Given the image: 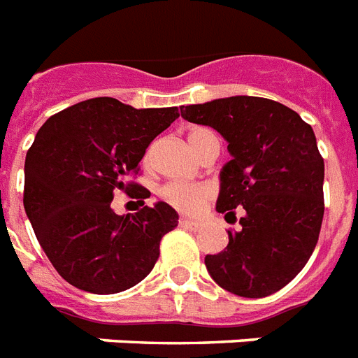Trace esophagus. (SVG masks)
<instances>
[{
	"label": "esophagus",
	"instance_id": "esophagus-1",
	"mask_svg": "<svg viewBox=\"0 0 358 358\" xmlns=\"http://www.w3.org/2000/svg\"><path fill=\"white\" fill-rule=\"evenodd\" d=\"M179 225H181V227H187V229H199V222H197V220H190V218H185V216H182V218H179Z\"/></svg>",
	"mask_w": 358,
	"mask_h": 358
}]
</instances>
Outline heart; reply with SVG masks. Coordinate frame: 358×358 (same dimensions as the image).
Listing matches in <instances>:
<instances>
[{
    "instance_id": "obj_1",
    "label": "heart",
    "mask_w": 358,
    "mask_h": 358,
    "mask_svg": "<svg viewBox=\"0 0 358 358\" xmlns=\"http://www.w3.org/2000/svg\"><path fill=\"white\" fill-rule=\"evenodd\" d=\"M214 134L210 129L205 127H194L188 133V144L197 151V148L201 145V142L207 136ZM162 197L166 201L171 203L173 207L182 210V213H197L199 208L208 201L210 197V188L205 185H192V182H170L162 188Z\"/></svg>"
}]
</instances>
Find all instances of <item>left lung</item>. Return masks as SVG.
Masks as SVG:
<instances>
[{"label": "left lung", "mask_w": 358, "mask_h": 358, "mask_svg": "<svg viewBox=\"0 0 358 358\" xmlns=\"http://www.w3.org/2000/svg\"><path fill=\"white\" fill-rule=\"evenodd\" d=\"M181 116L227 140L216 210L225 220L244 210L227 248L205 257L208 273L242 297L281 290L310 259L324 220V159L313 127L282 103L253 96L182 105Z\"/></svg>", "instance_id": "8db88e82"}]
</instances>
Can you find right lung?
<instances>
[{
	"mask_svg": "<svg viewBox=\"0 0 358 358\" xmlns=\"http://www.w3.org/2000/svg\"><path fill=\"white\" fill-rule=\"evenodd\" d=\"M177 118V107L94 98L51 116L34 136L25 157V214L59 275L79 290L124 292L153 270L179 214L157 201L120 216L110 201L122 190L144 205L150 192L127 177Z\"/></svg>",
	"mask_w": 358,
	"mask_h": 358,
	"instance_id": "1",
	"label": "right lung"
}]
</instances>
